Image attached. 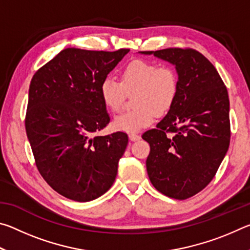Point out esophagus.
Wrapping results in <instances>:
<instances>
[{
  "mask_svg": "<svg viewBox=\"0 0 250 250\" xmlns=\"http://www.w3.org/2000/svg\"><path fill=\"white\" fill-rule=\"evenodd\" d=\"M129 138H130L131 141H138V140H140V139H141V135L138 134V133H130Z\"/></svg>",
  "mask_w": 250,
  "mask_h": 250,
  "instance_id": "34e87169",
  "label": "esophagus"
}]
</instances>
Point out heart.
Returning <instances> with one entry per match:
<instances>
[{
    "mask_svg": "<svg viewBox=\"0 0 250 250\" xmlns=\"http://www.w3.org/2000/svg\"><path fill=\"white\" fill-rule=\"evenodd\" d=\"M134 91L135 108L115 118L113 126L117 130L135 132L153 124L156 113H167L179 92V76L171 66H158L143 59H134L121 70L120 83L107 77L99 87L104 105L113 112L122 108L126 94Z\"/></svg>",
    "mask_w": 250,
    "mask_h": 250,
    "instance_id": "b5f03b06",
    "label": "heart"
}]
</instances>
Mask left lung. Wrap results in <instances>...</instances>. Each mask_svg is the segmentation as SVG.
Masks as SVG:
<instances>
[{"mask_svg":"<svg viewBox=\"0 0 250 250\" xmlns=\"http://www.w3.org/2000/svg\"><path fill=\"white\" fill-rule=\"evenodd\" d=\"M152 54L175 65L179 92L167 115L142 139L150 145L146 171L164 195L186 200L204 189L229 146V99L214 65L193 48Z\"/></svg>","mask_w":250,"mask_h":250,"instance_id":"left-lung-1","label":"left lung"}]
</instances>
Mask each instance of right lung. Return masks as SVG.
Here are the masks:
<instances>
[{"label":"right lung","instance_id":"obj_1","mask_svg":"<svg viewBox=\"0 0 250 250\" xmlns=\"http://www.w3.org/2000/svg\"><path fill=\"white\" fill-rule=\"evenodd\" d=\"M128 52L66 48L31 80L25 129L35 164L69 200H95L116 180L128 134L96 135L110 122L99 87Z\"/></svg>","mask_w":250,"mask_h":250}]
</instances>
